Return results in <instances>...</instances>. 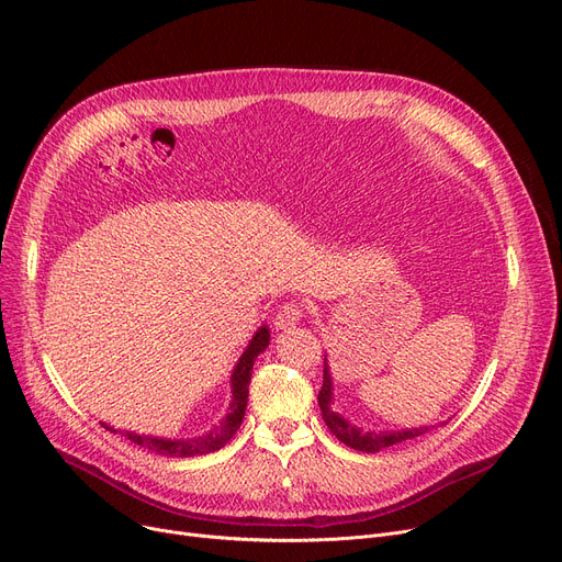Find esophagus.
<instances>
[{"mask_svg": "<svg viewBox=\"0 0 562 562\" xmlns=\"http://www.w3.org/2000/svg\"><path fill=\"white\" fill-rule=\"evenodd\" d=\"M303 318V307L299 303H286L278 310L276 314V330H289L296 326V323Z\"/></svg>", "mask_w": 562, "mask_h": 562, "instance_id": "obj_1", "label": "esophagus"}]
</instances>
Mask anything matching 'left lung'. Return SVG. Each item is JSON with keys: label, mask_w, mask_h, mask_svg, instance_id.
Returning <instances> with one entry per match:
<instances>
[{"label": "left lung", "mask_w": 562, "mask_h": 562, "mask_svg": "<svg viewBox=\"0 0 562 562\" xmlns=\"http://www.w3.org/2000/svg\"><path fill=\"white\" fill-rule=\"evenodd\" d=\"M333 403H335V382H333V373L326 356V360H323V387L318 392V407H321L323 422H326L333 435L339 441H344L346 447L362 453H378L382 449L401 445V441L422 437L435 428V426H419V428H401V430H362L356 424L344 419L339 412H335Z\"/></svg>", "instance_id": "8db88e82"}]
</instances>
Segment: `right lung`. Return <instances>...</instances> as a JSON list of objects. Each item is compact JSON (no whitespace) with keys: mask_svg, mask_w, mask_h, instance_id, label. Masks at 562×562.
Masks as SVG:
<instances>
[{"mask_svg":"<svg viewBox=\"0 0 562 562\" xmlns=\"http://www.w3.org/2000/svg\"><path fill=\"white\" fill-rule=\"evenodd\" d=\"M271 344V333L269 326L257 328L252 335L250 344L241 352L239 362L232 369L229 378V387H232V401L227 407V415L214 426L210 432L198 435V437H157V435H145V432H134V430H117L104 422H100L106 430L111 432H121L130 441H134L136 447H143L147 451H153L157 456L166 458H193V456H206L223 449L227 441L234 437V432L239 430L244 415H246V405H248V385H250V375H252V364L257 360L259 352H263Z\"/></svg>","mask_w":562,"mask_h":562,"instance_id":"right-lung-1","label":"right lung"}]
</instances>
